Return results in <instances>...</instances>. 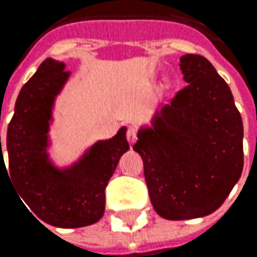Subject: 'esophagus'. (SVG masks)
<instances>
[{"mask_svg":"<svg viewBox=\"0 0 257 257\" xmlns=\"http://www.w3.org/2000/svg\"><path fill=\"white\" fill-rule=\"evenodd\" d=\"M126 139H127V142H130V145H134L136 143V140H137V131H136V127H133V126L127 127Z\"/></svg>","mask_w":257,"mask_h":257,"instance_id":"obj_1","label":"esophagus"}]
</instances>
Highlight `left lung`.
Returning a JSON list of instances; mask_svg holds the SVG:
<instances>
[{
	"instance_id": "obj_1",
	"label": "left lung",
	"mask_w": 257,
	"mask_h": 257,
	"mask_svg": "<svg viewBox=\"0 0 257 257\" xmlns=\"http://www.w3.org/2000/svg\"><path fill=\"white\" fill-rule=\"evenodd\" d=\"M179 66L188 84L139 127L134 145L151 203L168 220L214 213L243 168V124L228 84L202 55H182Z\"/></svg>"
}]
</instances>
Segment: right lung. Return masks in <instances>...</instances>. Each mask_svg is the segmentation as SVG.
I'll list each match as a JSON object with an SVG mask.
<instances>
[{"mask_svg": "<svg viewBox=\"0 0 257 257\" xmlns=\"http://www.w3.org/2000/svg\"><path fill=\"white\" fill-rule=\"evenodd\" d=\"M69 77L71 72L63 61L46 58L21 87L7 127L9 170L0 137V173L1 168L9 171L26 205L43 222L60 228H78L103 217L106 185L130 143L126 126H121L112 139L97 140L72 163L60 166L52 160L49 133L57 97Z\"/></svg>", "mask_w": 257, "mask_h": 257, "instance_id": "add662e5", "label": "right lung"}]
</instances>
